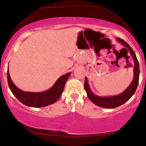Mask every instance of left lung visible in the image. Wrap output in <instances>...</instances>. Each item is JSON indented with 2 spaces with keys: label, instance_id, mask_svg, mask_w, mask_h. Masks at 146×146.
I'll return each mask as SVG.
<instances>
[{
  "label": "left lung",
  "instance_id": "left-lung-1",
  "mask_svg": "<svg viewBox=\"0 0 146 146\" xmlns=\"http://www.w3.org/2000/svg\"><path fill=\"white\" fill-rule=\"evenodd\" d=\"M117 40L120 42L121 44L126 47L127 48L130 52V54L132 56L133 61H134V68H133V72H134V77L132 82L129 86L125 90L118 96L111 97H100L96 95H94L92 92L89 88V85L88 84V80L86 78H85L84 82V88L85 90L86 91L87 95L88 96L89 99L94 104H96L99 106L106 108H114L118 107L119 106L122 105L125 102H127L130 98L133 95L136 90L137 85H138L139 82V62L137 60L136 56L134 51L131 48L128 44L123 40L117 38Z\"/></svg>",
  "mask_w": 146,
  "mask_h": 146
}]
</instances>
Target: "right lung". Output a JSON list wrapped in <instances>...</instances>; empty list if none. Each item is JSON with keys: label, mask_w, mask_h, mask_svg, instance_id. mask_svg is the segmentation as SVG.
Returning a JSON list of instances; mask_svg holds the SVG:
<instances>
[{"label": "right lung", "mask_w": 146, "mask_h": 146, "mask_svg": "<svg viewBox=\"0 0 146 146\" xmlns=\"http://www.w3.org/2000/svg\"><path fill=\"white\" fill-rule=\"evenodd\" d=\"M70 75V72L60 77L55 84L48 90L43 92L34 93L23 92L16 87L10 77L9 69L7 70L8 84L15 96L23 104L35 108L46 106L56 102L61 96L66 82L67 81Z\"/></svg>", "instance_id": "right-lung-1"}]
</instances>
